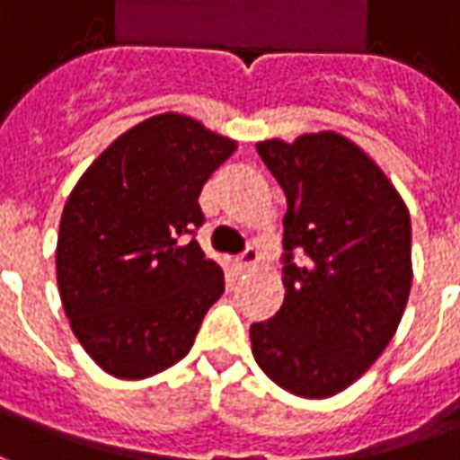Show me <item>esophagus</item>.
<instances>
[{"instance_id": "34e87169", "label": "esophagus", "mask_w": 460, "mask_h": 460, "mask_svg": "<svg viewBox=\"0 0 460 460\" xmlns=\"http://www.w3.org/2000/svg\"><path fill=\"white\" fill-rule=\"evenodd\" d=\"M256 263H259V249H256V246H249V249L236 259V269H239V271H252Z\"/></svg>"}]
</instances>
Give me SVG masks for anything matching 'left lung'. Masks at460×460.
<instances>
[{
    "instance_id": "obj_1",
    "label": "left lung",
    "mask_w": 460,
    "mask_h": 460,
    "mask_svg": "<svg viewBox=\"0 0 460 460\" xmlns=\"http://www.w3.org/2000/svg\"><path fill=\"white\" fill-rule=\"evenodd\" d=\"M256 152L286 194L284 288L252 326L256 364L304 398L341 394L394 339L409 301L411 217L376 162L336 131ZM307 256L293 263V252Z\"/></svg>"
}]
</instances>
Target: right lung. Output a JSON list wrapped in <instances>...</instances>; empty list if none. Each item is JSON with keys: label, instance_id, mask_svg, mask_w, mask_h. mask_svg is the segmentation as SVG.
<instances>
[{"label": "right lung", "instance_id": "1", "mask_svg": "<svg viewBox=\"0 0 460 460\" xmlns=\"http://www.w3.org/2000/svg\"><path fill=\"white\" fill-rule=\"evenodd\" d=\"M236 149L184 114H156L99 154L66 199L57 281L84 351L117 378L181 361L224 271L197 239L201 186Z\"/></svg>", "mask_w": 460, "mask_h": 460}]
</instances>
